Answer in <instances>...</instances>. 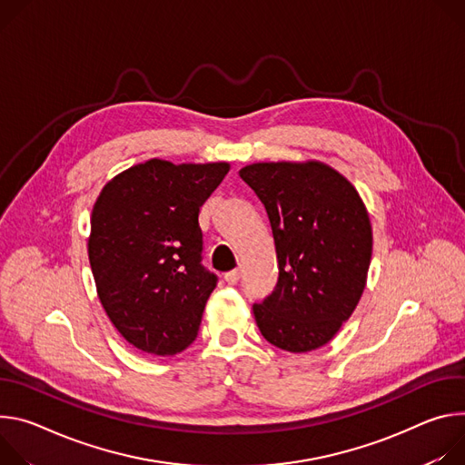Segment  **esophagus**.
Listing matches in <instances>:
<instances>
[{"label": "esophagus", "instance_id": "1", "mask_svg": "<svg viewBox=\"0 0 465 465\" xmlns=\"http://www.w3.org/2000/svg\"><path fill=\"white\" fill-rule=\"evenodd\" d=\"M238 281H240V272L238 270H232V272L225 273V282L227 284H236Z\"/></svg>", "mask_w": 465, "mask_h": 465}]
</instances>
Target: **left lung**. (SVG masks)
Wrapping results in <instances>:
<instances>
[{
	"label": "left lung",
	"instance_id": "8db88e82",
	"mask_svg": "<svg viewBox=\"0 0 465 465\" xmlns=\"http://www.w3.org/2000/svg\"><path fill=\"white\" fill-rule=\"evenodd\" d=\"M240 177L270 218L279 281L252 304L262 336L290 352L329 343L366 288L373 234L356 188L323 163H256Z\"/></svg>",
	"mask_w": 465,
	"mask_h": 465
}]
</instances>
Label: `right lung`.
<instances>
[{
	"label": "right lung",
	"instance_id": "1",
	"mask_svg": "<svg viewBox=\"0 0 465 465\" xmlns=\"http://www.w3.org/2000/svg\"><path fill=\"white\" fill-rule=\"evenodd\" d=\"M229 168L151 159L109 181L94 204L88 259L97 297L142 352L170 356L197 336L218 282L201 264L197 218Z\"/></svg>",
	"mask_w": 465,
	"mask_h": 465
}]
</instances>
